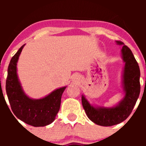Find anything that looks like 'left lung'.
<instances>
[{
	"mask_svg": "<svg viewBox=\"0 0 146 146\" xmlns=\"http://www.w3.org/2000/svg\"><path fill=\"white\" fill-rule=\"evenodd\" d=\"M119 45H123L121 58L124 62L122 73V88L124 97L117 104L111 107L94 106L83 95L82 104L88 117L96 124L111 126L121 123L131 113L141 91L140 68L132 51L120 41H116Z\"/></svg>",
	"mask_w": 146,
	"mask_h": 146,
	"instance_id": "8db88e82",
	"label": "left lung"
}]
</instances>
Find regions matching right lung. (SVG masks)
<instances>
[{
    "instance_id": "obj_1",
    "label": "right lung",
    "mask_w": 146,
    "mask_h": 146,
    "mask_svg": "<svg viewBox=\"0 0 146 146\" xmlns=\"http://www.w3.org/2000/svg\"><path fill=\"white\" fill-rule=\"evenodd\" d=\"M25 45L19 48L10 60L5 85L6 93L12 111L17 118L35 127L45 126L55 120L66 86L56 89L41 99L28 97L22 88L17 73V61Z\"/></svg>"
}]
</instances>
